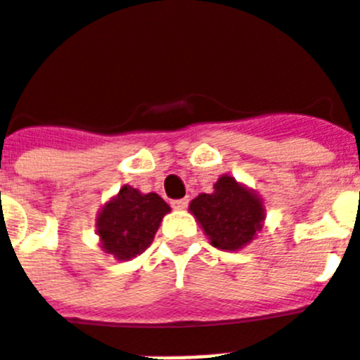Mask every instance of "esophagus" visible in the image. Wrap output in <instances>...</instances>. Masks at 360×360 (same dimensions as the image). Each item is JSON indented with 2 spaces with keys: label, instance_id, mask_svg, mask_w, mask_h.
<instances>
[{
  "label": "esophagus",
  "instance_id": "obj_1",
  "mask_svg": "<svg viewBox=\"0 0 360 360\" xmlns=\"http://www.w3.org/2000/svg\"><path fill=\"white\" fill-rule=\"evenodd\" d=\"M186 205H188V200H174V202H172V207H174V210H185Z\"/></svg>",
  "mask_w": 360,
  "mask_h": 360
}]
</instances>
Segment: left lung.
Wrapping results in <instances>:
<instances>
[{
    "instance_id": "8db88e82",
    "label": "left lung",
    "mask_w": 360,
    "mask_h": 360,
    "mask_svg": "<svg viewBox=\"0 0 360 360\" xmlns=\"http://www.w3.org/2000/svg\"><path fill=\"white\" fill-rule=\"evenodd\" d=\"M191 213L211 243L224 251H236L253 240L264 219L262 202L236 179L223 175L213 194H200L191 202Z\"/></svg>"
}]
</instances>
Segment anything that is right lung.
I'll return each instance as SVG.
<instances>
[{"label":"right lung","instance_id":"obj_1","mask_svg":"<svg viewBox=\"0 0 360 360\" xmlns=\"http://www.w3.org/2000/svg\"><path fill=\"white\" fill-rule=\"evenodd\" d=\"M168 211L169 205L155 192L141 194L131 186H122L119 196L98 217L101 247L119 260L134 259L150 245Z\"/></svg>","mask_w":360,"mask_h":360}]
</instances>
